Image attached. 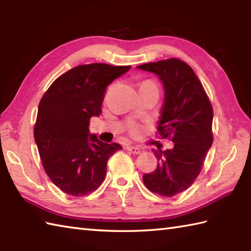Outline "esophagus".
I'll return each instance as SVG.
<instances>
[{
	"label": "esophagus",
	"mask_w": 251,
	"mask_h": 251,
	"mask_svg": "<svg viewBox=\"0 0 251 251\" xmlns=\"http://www.w3.org/2000/svg\"><path fill=\"white\" fill-rule=\"evenodd\" d=\"M126 150L127 151H129L130 153H132V154H139V153H141V150L139 148H137V147H132V146H128V147H126Z\"/></svg>",
	"instance_id": "esophagus-1"
}]
</instances>
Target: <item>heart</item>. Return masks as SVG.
Segmentation results:
<instances>
[{
    "mask_svg": "<svg viewBox=\"0 0 251 251\" xmlns=\"http://www.w3.org/2000/svg\"><path fill=\"white\" fill-rule=\"evenodd\" d=\"M138 131H139V127L136 126V125H132L131 126V132H132V134H137Z\"/></svg>",
    "mask_w": 251,
    "mask_h": 251,
    "instance_id": "b5f03b06",
    "label": "heart"
}]
</instances>
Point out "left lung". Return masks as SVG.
Wrapping results in <instances>:
<instances>
[{
	"instance_id": "8db88e82",
	"label": "left lung",
	"mask_w": 251,
	"mask_h": 251,
	"mask_svg": "<svg viewBox=\"0 0 251 251\" xmlns=\"http://www.w3.org/2000/svg\"><path fill=\"white\" fill-rule=\"evenodd\" d=\"M137 68L156 74L163 83L157 130L175 143L170 150H153L157 167L142 179L153 193L172 197L190 188L201 173L212 145L214 111L193 69L184 61L170 58Z\"/></svg>"
}]
</instances>
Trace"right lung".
Segmentation results:
<instances>
[{
	"label": "right lung",
	"mask_w": 251,
	"mask_h": 251,
	"mask_svg": "<svg viewBox=\"0 0 251 251\" xmlns=\"http://www.w3.org/2000/svg\"><path fill=\"white\" fill-rule=\"evenodd\" d=\"M130 68L106 63L75 67L56 78L40 101L34 140L45 173L68 195L97 190L108 159L122 149L90 134L89 120L100 115L106 86Z\"/></svg>",
	"instance_id": "right-lung-1"
}]
</instances>
